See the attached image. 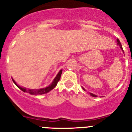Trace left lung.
<instances>
[{
  "label": "left lung",
  "instance_id": "8db88e82",
  "mask_svg": "<svg viewBox=\"0 0 132 132\" xmlns=\"http://www.w3.org/2000/svg\"><path fill=\"white\" fill-rule=\"evenodd\" d=\"M117 42H118V45H120V47H121V49H122V46H121V43H120V40H119V39H117ZM83 89L85 90V89ZM90 95H92V96H93V97H97V95H94V94H93V93H90Z\"/></svg>",
  "mask_w": 132,
  "mask_h": 132
}]
</instances>
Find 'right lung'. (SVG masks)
<instances>
[{
  "instance_id": "right-lung-1",
  "label": "right lung",
  "mask_w": 132,
  "mask_h": 132,
  "mask_svg": "<svg viewBox=\"0 0 132 132\" xmlns=\"http://www.w3.org/2000/svg\"><path fill=\"white\" fill-rule=\"evenodd\" d=\"M61 73H62V70H60V71L59 72L58 74L57 75V76H56V77L55 78V79H54V81H53V83L51 84L49 86L47 87L46 88H43V89H37V90H35V89H29L27 90V89L25 88H22V87H21L19 86V85L16 83V82L14 81V80L12 79V81H13V82L14 83V84H15L16 86L19 87V89L21 90H22V92H26V93H30L31 95H43V94H45V93H48L49 92H50L51 90H52L53 89L55 88V87H56V85H57V83H58V81L60 80V78H61Z\"/></svg>"
}]
</instances>
